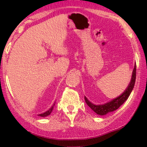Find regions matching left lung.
<instances>
[{"instance_id":"1","label":"left lung","mask_w":147,"mask_h":147,"mask_svg":"<svg viewBox=\"0 0 147 147\" xmlns=\"http://www.w3.org/2000/svg\"><path fill=\"white\" fill-rule=\"evenodd\" d=\"M136 65H135L131 82H130L129 86L126 88V90L124 91L120 96H119L117 98L113 99L111 102L107 103V104H103V105H95V104H92L90 102H89L86 97H84L86 102L88 106L94 112H95L97 114L100 115H104L107 114L108 113H110L112 112V111L117 110L118 108H119L121 105H122V104H124V102L128 99V97H129L130 94L132 92L133 87H134L135 82H136Z\"/></svg>"}]
</instances>
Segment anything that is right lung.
Returning a JSON list of instances; mask_svg holds the SVG:
<instances>
[{
	"mask_svg": "<svg viewBox=\"0 0 147 147\" xmlns=\"http://www.w3.org/2000/svg\"><path fill=\"white\" fill-rule=\"evenodd\" d=\"M53 106H55V104H54ZM53 107L54 106H52V107L50 108V109H49L48 111H46V112L43 113H42V114H39L38 115V116H40V117H46V116L49 115L51 113V112L52 111V109H53Z\"/></svg>",
	"mask_w": 147,
	"mask_h": 147,
	"instance_id": "obj_1",
	"label": "right lung"
}]
</instances>
